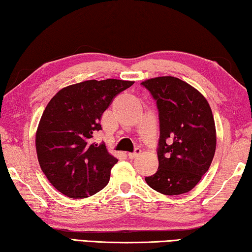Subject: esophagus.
<instances>
[{"label":"esophagus","instance_id":"1","mask_svg":"<svg viewBox=\"0 0 252 252\" xmlns=\"http://www.w3.org/2000/svg\"><path fill=\"white\" fill-rule=\"evenodd\" d=\"M140 155H141V150H140L139 148H136L133 152L127 153V157H129L130 159H134V158H136V157L140 156Z\"/></svg>","mask_w":252,"mask_h":252}]
</instances>
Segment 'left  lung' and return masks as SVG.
Returning a JSON list of instances; mask_svg holds the SVG:
<instances>
[{"instance_id": "obj_1", "label": "left lung", "mask_w": 252, "mask_h": 252, "mask_svg": "<svg viewBox=\"0 0 252 252\" xmlns=\"http://www.w3.org/2000/svg\"><path fill=\"white\" fill-rule=\"evenodd\" d=\"M141 85L157 101L160 122L159 168L146 181L162 194L186 193L201 180L216 152L210 105L198 90L174 76H159Z\"/></svg>"}]
</instances>
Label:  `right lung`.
<instances>
[{
    "mask_svg": "<svg viewBox=\"0 0 252 252\" xmlns=\"http://www.w3.org/2000/svg\"><path fill=\"white\" fill-rule=\"evenodd\" d=\"M132 84L84 81L60 90L46 105L35 136L37 159L51 185L66 197L88 198L108 185L118 159L104 142H92L93 133L102 129L101 117L114 97Z\"/></svg>",
    "mask_w": 252,
    "mask_h": 252,
    "instance_id": "obj_1",
    "label": "right lung"
}]
</instances>
